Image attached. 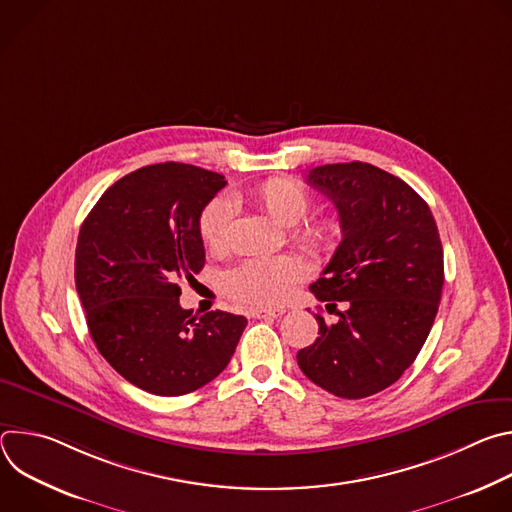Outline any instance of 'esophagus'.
<instances>
[{
  "instance_id": "1",
  "label": "esophagus",
  "mask_w": 512,
  "mask_h": 512,
  "mask_svg": "<svg viewBox=\"0 0 512 512\" xmlns=\"http://www.w3.org/2000/svg\"><path fill=\"white\" fill-rule=\"evenodd\" d=\"M285 314V310L283 308H273V310H253L251 312V316L253 318H279V316H283Z\"/></svg>"
}]
</instances>
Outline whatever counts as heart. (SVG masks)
I'll return each instance as SVG.
<instances>
[{"label": "heart", "instance_id": "heart-1", "mask_svg": "<svg viewBox=\"0 0 512 512\" xmlns=\"http://www.w3.org/2000/svg\"><path fill=\"white\" fill-rule=\"evenodd\" d=\"M245 198L279 227L298 225L312 202L304 186L285 178H271L245 192ZM231 227L233 204L225 198L210 200L198 216V237L212 253H223L229 247ZM294 239L310 255L328 257L340 243V225L332 216H316L294 231ZM302 277L304 267L294 257H257L229 271L225 289L243 304L271 308L281 304Z\"/></svg>", "mask_w": 512, "mask_h": 512}]
</instances>
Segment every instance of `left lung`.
Here are the masks:
<instances>
[{
    "instance_id": "8db88e82",
    "label": "left lung",
    "mask_w": 512,
    "mask_h": 512,
    "mask_svg": "<svg viewBox=\"0 0 512 512\" xmlns=\"http://www.w3.org/2000/svg\"><path fill=\"white\" fill-rule=\"evenodd\" d=\"M308 184L336 206L342 241L312 294L335 312L320 314L318 338L298 352L302 373L342 399L393 385L417 358L444 287V249L427 202L401 178L364 162L310 170Z\"/></svg>"
}]
</instances>
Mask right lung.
Masks as SVG:
<instances>
[{"instance_id": "right-lung-1", "label": "right lung", "mask_w": 512, "mask_h": 512, "mask_svg": "<svg viewBox=\"0 0 512 512\" xmlns=\"http://www.w3.org/2000/svg\"><path fill=\"white\" fill-rule=\"evenodd\" d=\"M225 176L166 162L117 180L79 233L75 281L103 358L131 385L160 395L192 393L229 364L245 316L180 306V283L204 267L202 208Z\"/></svg>"}]
</instances>
